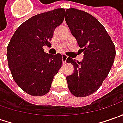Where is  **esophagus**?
<instances>
[{"label":"esophagus","instance_id":"obj_1","mask_svg":"<svg viewBox=\"0 0 123 123\" xmlns=\"http://www.w3.org/2000/svg\"><path fill=\"white\" fill-rule=\"evenodd\" d=\"M68 59V56L66 55L63 54L62 55V60H63V63L66 64V60Z\"/></svg>","mask_w":123,"mask_h":123}]
</instances>
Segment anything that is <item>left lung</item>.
<instances>
[{"instance_id":"1","label":"left lung","mask_w":123,"mask_h":123,"mask_svg":"<svg viewBox=\"0 0 123 123\" xmlns=\"http://www.w3.org/2000/svg\"><path fill=\"white\" fill-rule=\"evenodd\" d=\"M65 20L84 57L81 62L68 57L74 73L66 77L68 88L75 97H87L101 87L111 69L116 55L115 46L104 26L88 13L70 8Z\"/></svg>"}]
</instances>
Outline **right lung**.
<instances>
[{"instance_id":"add662e5","label":"right lung","mask_w":123,"mask_h":123,"mask_svg":"<svg viewBox=\"0 0 123 123\" xmlns=\"http://www.w3.org/2000/svg\"><path fill=\"white\" fill-rule=\"evenodd\" d=\"M65 9H56L31 17L15 31L7 50L12 77L23 91L33 96L49 92L54 76L62 64L60 53H46L56 27L64 20Z\"/></svg>"}]
</instances>
